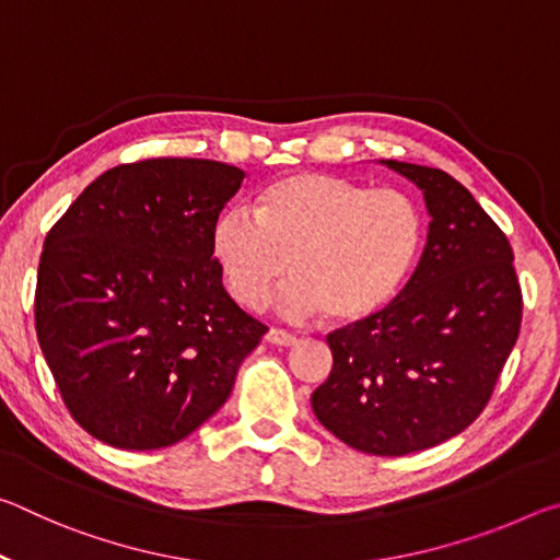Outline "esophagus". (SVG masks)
Segmentation results:
<instances>
[{"mask_svg":"<svg viewBox=\"0 0 560 560\" xmlns=\"http://www.w3.org/2000/svg\"><path fill=\"white\" fill-rule=\"evenodd\" d=\"M264 340H267V343H271V346H283V348L296 346V336H291L281 328H269L267 336H264Z\"/></svg>","mask_w":560,"mask_h":560,"instance_id":"esophagus-1","label":"esophagus"}]
</instances>
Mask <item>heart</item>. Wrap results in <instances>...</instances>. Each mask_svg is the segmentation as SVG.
<instances>
[{
  "label": "heart",
  "mask_w": 560,
  "mask_h": 560,
  "mask_svg": "<svg viewBox=\"0 0 560 560\" xmlns=\"http://www.w3.org/2000/svg\"><path fill=\"white\" fill-rule=\"evenodd\" d=\"M424 244L420 205L400 189H371L324 173H291L267 185L254 214L224 212L212 246L232 296L259 311L279 296L289 318L355 326L400 296Z\"/></svg>",
  "instance_id": "obj_1"
}]
</instances>
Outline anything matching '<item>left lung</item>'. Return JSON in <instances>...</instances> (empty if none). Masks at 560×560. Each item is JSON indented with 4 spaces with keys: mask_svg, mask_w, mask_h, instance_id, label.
<instances>
[{
    "mask_svg": "<svg viewBox=\"0 0 560 560\" xmlns=\"http://www.w3.org/2000/svg\"><path fill=\"white\" fill-rule=\"evenodd\" d=\"M422 189L428 244L390 306L328 336L334 371L311 395L348 447L402 457L454 438L485 410L521 328L506 234L438 167L383 160Z\"/></svg>",
    "mask_w": 560,
    "mask_h": 560,
    "instance_id": "obj_1",
    "label": "left lung"
}]
</instances>
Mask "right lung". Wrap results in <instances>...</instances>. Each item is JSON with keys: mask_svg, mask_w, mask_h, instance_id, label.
<instances>
[{"mask_svg": "<svg viewBox=\"0 0 560 560\" xmlns=\"http://www.w3.org/2000/svg\"><path fill=\"white\" fill-rule=\"evenodd\" d=\"M234 165H118L46 234L36 338L75 422L118 450L170 447L226 402L267 326L222 287L212 234Z\"/></svg>", "mask_w": 560, "mask_h": 560, "instance_id": "1", "label": "right lung"}]
</instances>
